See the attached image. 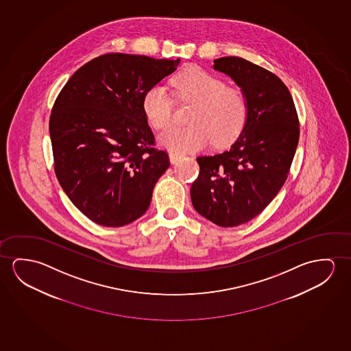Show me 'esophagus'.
Masks as SVG:
<instances>
[{
    "label": "esophagus",
    "mask_w": 351,
    "mask_h": 351,
    "mask_svg": "<svg viewBox=\"0 0 351 351\" xmlns=\"http://www.w3.org/2000/svg\"><path fill=\"white\" fill-rule=\"evenodd\" d=\"M182 153H180V152H170L169 153V158H170V162L175 164V162H178L181 158H182Z\"/></svg>",
    "instance_id": "obj_1"
}]
</instances>
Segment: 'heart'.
<instances>
[{
	"label": "heart",
	"mask_w": 351,
	"mask_h": 351,
	"mask_svg": "<svg viewBox=\"0 0 351 351\" xmlns=\"http://www.w3.org/2000/svg\"><path fill=\"white\" fill-rule=\"evenodd\" d=\"M173 93L178 103H189V125H173L159 135V143L176 152L199 151L213 141L215 146L232 142L242 131L248 103L242 90L227 86L219 76L198 66L178 73L171 80ZM142 108L152 128L162 130L170 124L173 99L162 85L147 90Z\"/></svg>",
	"instance_id": "obj_1"
}]
</instances>
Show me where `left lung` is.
Segmentation results:
<instances>
[{"label": "left lung", "instance_id": "1", "mask_svg": "<svg viewBox=\"0 0 351 351\" xmlns=\"http://www.w3.org/2000/svg\"><path fill=\"white\" fill-rule=\"evenodd\" d=\"M242 88L248 117L226 151L197 158L191 187L195 210L217 226L234 227L259 215L280 192L299 142V118L291 92L278 76L239 57L214 60Z\"/></svg>", "mask_w": 351, "mask_h": 351}]
</instances>
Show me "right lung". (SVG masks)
<instances>
[{
  "label": "right lung",
  "mask_w": 351,
  "mask_h": 351,
  "mask_svg": "<svg viewBox=\"0 0 351 351\" xmlns=\"http://www.w3.org/2000/svg\"><path fill=\"white\" fill-rule=\"evenodd\" d=\"M178 63L103 54L77 69L56 98L49 117L54 173L91 221L124 226L148 209L170 160L154 146L142 99Z\"/></svg>",
  "instance_id": "right-lung-1"
}]
</instances>
